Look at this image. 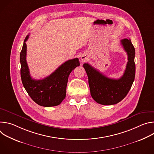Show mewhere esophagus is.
Instances as JSON below:
<instances>
[{"instance_id":"1","label":"esophagus","mask_w":154,"mask_h":154,"mask_svg":"<svg viewBox=\"0 0 154 154\" xmlns=\"http://www.w3.org/2000/svg\"><path fill=\"white\" fill-rule=\"evenodd\" d=\"M87 60V57L86 56V55H82V57H81V61H82V62H85L86 60Z\"/></svg>"}]
</instances>
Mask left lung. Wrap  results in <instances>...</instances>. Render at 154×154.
<instances>
[{"label": "left lung", "instance_id": "obj_1", "mask_svg": "<svg viewBox=\"0 0 154 154\" xmlns=\"http://www.w3.org/2000/svg\"><path fill=\"white\" fill-rule=\"evenodd\" d=\"M127 52L128 62L123 75L119 79L106 77L88 63L83 64L93 99L102 105H114L121 102L128 94L135 76V50L130 39L121 41Z\"/></svg>", "mask_w": 154, "mask_h": 154}]
</instances>
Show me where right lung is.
<instances>
[{"label":"right lung","instance_id":"1","mask_svg":"<svg viewBox=\"0 0 154 154\" xmlns=\"http://www.w3.org/2000/svg\"><path fill=\"white\" fill-rule=\"evenodd\" d=\"M24 40L20 53V77L26 91L37 104L46 107L60 105L66 97V86L70 73L80 66L77 58L68 60L63 63L50 75L42 80L32 78L26 61L27 45Z\"/></svg>","mask_w":154,"mask_h":154}]
</instances>
